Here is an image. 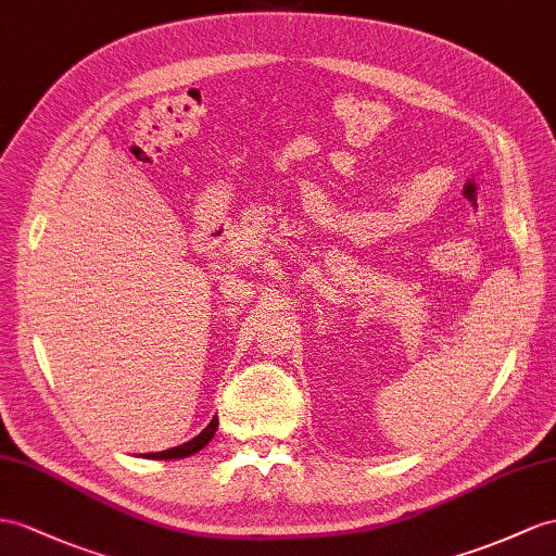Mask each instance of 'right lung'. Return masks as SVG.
Segmentation results:
<instances>
[{"instance_id": "right-lung-1", "label": "right lung", "mask_w": 556, "mask_h": 556, "mask_svg": "<svg viewBox=\"0 0 556 556\" xmlns=\"http://www.w3.org/2000/svg\"><path fill=\"white\" fill-rule=\"evenodd\" d=\"M216 427H219V419L212 417V422L200 431V434L191 441H186L184 445H176V448L169 451H162V453H146L143 457H153V459H179V457H188V455H195L198 451L205 448V445L212 441Z\"/></svg>"}]
</instances>
